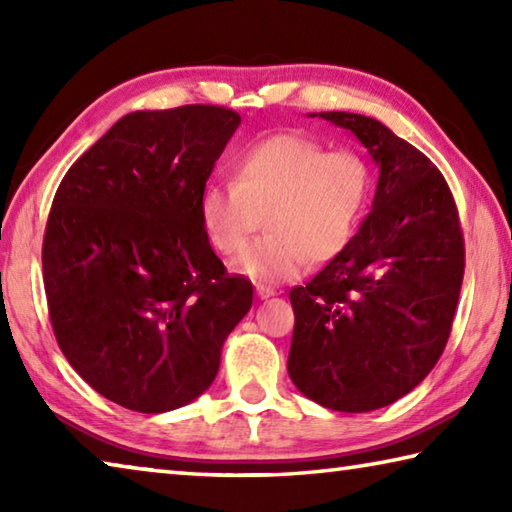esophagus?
Listing matches in <instances>:
<instances>
[{"label":"esophagus","instance_id":"1","mask_svg":"<svg viewBox=\"0 0 512 512\" xmlns=\"http://www.w3.org/2000/svg\"><path fill=\"white\" fill-rule=\"evenodd\" d=\"M257 291V298L259 300H266V298H273L275 296V289H271V287H264V284H259V287L255 289Z\"/></svg>","mask_w":512,"mask_h":512}]
</instances>
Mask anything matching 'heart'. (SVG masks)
Listing matches in <instances>:
<instances>
[{
  "instance_id": "b5f03b06",
  "label": "heart",
  "mask_w": 512,
  "mask_h": 512,
  "mask_svg": "<svg viewBox=\"0 0 512 512\" xmlns=\"http://www.w3.org/2000/svg\"><path fill=\"white\" fill-rule=\"evenodd\" d=\"M372 167L354 149H325L302 133H275L232 160V183L210 180L201 221L210 244L239 255L266 223L268 235L237 262L253 280H293L314 262L341 255L372 196Z\"/></svg>"
}]
</instances>
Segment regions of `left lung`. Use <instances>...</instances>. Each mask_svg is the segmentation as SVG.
Returning a JSON list of instances; mask_svg holds the SVG:
<instances>
[{
  "label": "left lung",
  "mask_w": 512,
  "mask_h": 512,
  "mask_svg": "<svg viewBox=\"0 0 512 512\" xmlns=\"http://www.w3.org/2000/svg\"><path fill=\"white\" fill-rule=\"evenodd\" d=\"M318 117L357 135L379 183L350 246L289 293L287 368L309 400L366 413L413 391L443 354L463 284V230L443 173L413 144L372 117Z\"/></svg>",
  "instance_id": "8db88e82"
}]
</instances>
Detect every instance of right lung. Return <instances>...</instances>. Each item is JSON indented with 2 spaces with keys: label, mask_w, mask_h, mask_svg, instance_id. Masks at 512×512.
<instances>
[{
  "label": "right lung",
  "mask_w": 512,
  "mask_h": 512,
  "mask_svg": "<svg viewBox=\"0 0 512 512\" xmlns=\"http://www.w3.org/2000/svg\"><path fill=\"white\" fill-rule=\"evenodd\" d=\"M241 117L137 110L76 160L51 203L42 275L60 350L94 391L164 413L210 388L253 284L228 275L201 192Z\"/></svg>",
  "instance_id": "1"
}]
</instances>
